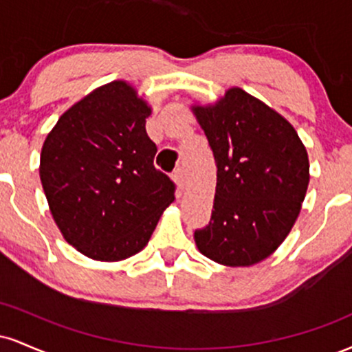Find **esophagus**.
Returning a JSON list of instances; mask_svg holds the SVG:
<instances>
[{"label": "esophagus", "mask_w": 352, "mask_h": 352, "mask_svg": "<svg viewBox=\"0 0 352 352\" xmlns=\"http://www.w3.org/2000/svg\"><path fill=\"white\" fill-rule=\"evenodd\" d=\"M172 179L175 180V184H177V187H179L180 190H184L185 188V184H187V182H185V172H184V168H175V170H173V173H172Z\"/></svg>", "instance_id": "34e87169"}]
</instances>
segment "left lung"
Here are the masks:
<instances>
[{"mask_svg":"<svg viewBox=\"0 0 352 352\" xmlns=\"http://www.w3.org/2000/svg\"><path fill=\"white\" fill-rule=\"evenodd\" d=\"M193 112L217 164L212 218L195 230V243L217 263L252 266L283 243L300 215L308 153L288 120L238 87Z\"/></svg>","mask_w":352,"mask_h":352,"instance_id":"1","label":"left lung"}]
</instances>
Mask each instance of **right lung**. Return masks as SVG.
Wrapping results in <instances>:
<instances>
[{
	"label": "right lung",
	"mask_w": 352,
	"mask_h": 352,
	"mask_svg": "<svg viewBox=\"0 0 352 352\" xmlns=\"http://www.w3.org/2000/svg\"><path fill=\"white\" fill-rule=\"evenodd\" d=\"M151 107L124 80L96 89L46 137L39 177L52 218L89 258L119 261L147 245L175 184L153 165Z\"/></svg>",
	"instance_id": "1"
}]
</instances>
